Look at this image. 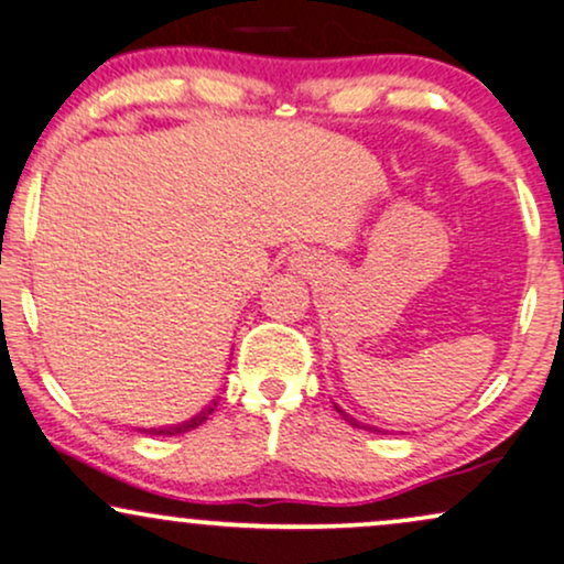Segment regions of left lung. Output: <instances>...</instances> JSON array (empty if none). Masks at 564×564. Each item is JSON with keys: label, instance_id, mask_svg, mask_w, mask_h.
Listing matches in <instances>:
<instances>
[{"label": "left lung", "instance_id": "1", "mask_svg": "<svg viewBox=\"0 0 564 564\" xmlns=\"http://www.w3.org/2000/svg\"><path fill=\"white\" fill-rule=\"evenodd\" d=\"M335 411H338V413H340V416H344V419H346V422H348V424H351V426H359V430H367V432H382V430H377V426L361 424V422H359V419H354V416H351V413H346L344 409H340V405H335ZM382 434H388V432H382Z\"/></svg>", "mask_w": 564, "mask_h": 564}]
</instances>
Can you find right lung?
Returning a JSON list of instances; mask_svg holds the SVG:
<instances>
[{
	"label": "right lung",
	"mask_w": 564,
	"mask_h": 564,
	"mask_svg": "<svg viewBox=\"0 0 564 564\" xmlns=\"http://www.w3.org/2000/svg\"><path fill=\"white\" fill-rule=\"evenodd\" d=\"M216 405H218V398H216V401H210L208 405H205L203 411L195 413V416L187 419V422H182V424H171V426H159V430H155V426H151V430H140V432H145V434H155V437H171V434H184V432H189V430H197L199 424H205V419L210 416V413H213V409H216Z\"/></svg>",
	"instance_id": "obj_1"
}]
</instances>
